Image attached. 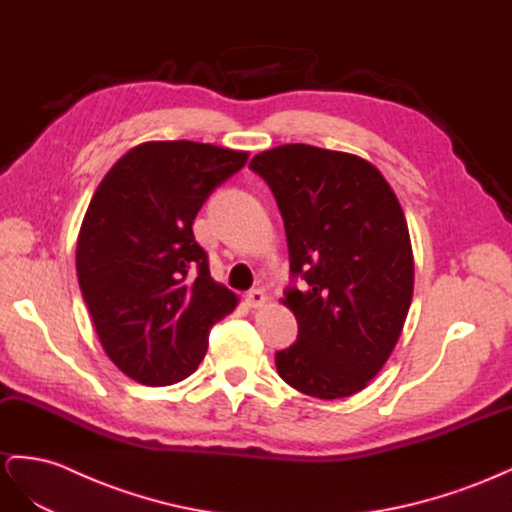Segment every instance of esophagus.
<instances>
[{"label": "esophagus", "mask_w": 512, "mask_h": 512, "mask_svg": "<svg viewBox=\"0 0 512 512\" xmlns=\"http://www.w3.org/2000/svg\"><path fill=\"white\" fill-rule=\"evenodd\" d=\"M266 302H268V295L263 289H251L249 293H246V304H249L251 308H261Z\"/></svg>", "instance_id": "obj_1"}]
</instances>
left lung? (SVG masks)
<instances>
[{"instance_id":"left-lung-1","label":"left lung","mask_w":512,"mask_h":512,"mask_svg":"<svg viewBox=\"0 0 512 512\" xmlns=\"http://www.w3.org/2000/svg\"><path fill=\"white\" fill-rule=\"evenodd\" d=\"M249 168L283 214L291 278L306 280L285 289L298 340L276 353V370L312 398L353 395L385 366L412 300L398 197L366 159L310 144L276 146Z\"/></svg>"}]
</instances>
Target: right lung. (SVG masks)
<instances>
[{
	"label": "right lung",
	"instance_id": "right-lung-1",
	"mask_svg": "<svg viewBox=\"0 0 512 512\" xmlns=\"http://www.w3.org/2000/svg\"><path fill=\"white\" fill-rule=\"evenodd\" d=\"M249 159L189 140L144 142L97 187L76 244V272L106 355L151 387L200 366L210 327L238 304L214 283L193 221Z\"/></svg>",
	"mask_w": 512,
	"mask_h": 512
}]
</instances>
